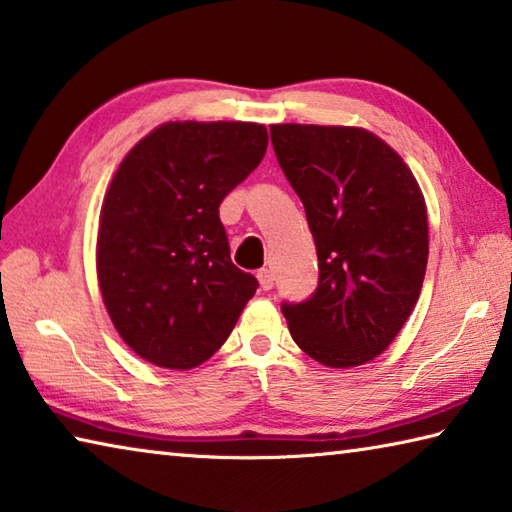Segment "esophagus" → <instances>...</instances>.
Masks as SVG:
<instances>
[{"instance_id": "esophagus-1", "label": "esophagus", "mask_w": 512, "mask_h": 512, "mask_svg": "<svg viewBox=\"0 0 512 512\" xmlns=\"http://www.w3.org/2000/svg\"><path fill=\"white\" fill-rule=\"evenodd\" d=\"M257 280H259V287H262L264 291H271L273 284H275V275L271 268H262V271L257 273Z\"/></svg>"}]
</instances>
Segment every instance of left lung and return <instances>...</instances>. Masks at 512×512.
<instances>
[{
	"mask_svg": "<svg viewBox=\"0 0 512 512\" xmlns=\"http://www.w3.org/2000/svg\"><path fill=\"white\" fill-rule=\"evenodd\" d=\"M284 176L316 241L318 289L282 305L298 348L327 368L379 357L420 298L429 257L422 189L400 153L359 126L273 124Z\"/></svg>",
	"mask_w": 512,
	"mask_h": 512,
	"instance_id": "left-lung-1",
	"label": "left lung"
}]
</instances>
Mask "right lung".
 Returning a JSON list of instances; mask_svg holds the SVG:
<instances>
[{"mask_svg":"<svg viewBox=\"0 0 512 512\" xmlns=\"http://www.w3.org/2000/svg\"><path fill=\"white\" fill-rule=\"evenodd\" d=\"M266 146V126L255 121H167L112 173L97 280L119 336L153 366H201L255 296V277L230 259L219 205Z\"/></svg>","mask_w":512,"mask_h":512,"instance_id":"obj_1","label":"right lung"}]
</instances>
